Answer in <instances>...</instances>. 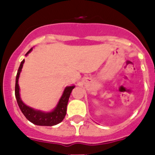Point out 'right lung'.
Returning a JSON list of instances; mask_svg holds the SVG:
<instances>
[{"mask_svg": "<svg viewBox=\"0 0 155 155\" xmlns=\"http://www.w3.org/2000/svg\"><path fill=\"white\" fill-rule=\"evenodd\" d=\"M32 50L31 49L29 51L26 53V56ZM23 63H24V60H23L19 65V69L17 71V75L15 78V94L16 97V101H17L18 106L19 109L25 116L29 121L31 123L36 124V125L40 126H53L56 124H59L62 121L66 115V111H67V105L68 99H69L70 94L75 86H70L67 87L64 91V93L62 94L61 99L59 100L58 106L52 112L49 113H45V112L40 111V110H36L35 109L29 107V106H26L25 104L22 102L20 96H19V84H18V80H19V74L23 68Z\"/></svg>", "mask_w": 155, "mask_h": 155, "instance_id": "1", "label": "right lung"}]
</instances>
